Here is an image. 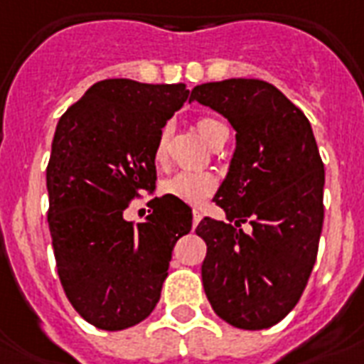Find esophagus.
<instances>
[{
    "instance_id": "esophagus-1",
    "label": "esophagus",
    "mask_w": 364,
    "mask_h": 364,
    "mask_svg": "<svg viewBox=\"0 0 364 364\" xmlns=\"http://www.w3.org/2000/svg\"><path fill=\"white\" fill-rule=\"evenodd\" d=\"M202 219V213L198 212V210H193V227H196L198 223H200Z\"/></svg>"
}]
</instances>
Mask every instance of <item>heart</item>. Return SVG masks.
<instances>
[{"label": "heart", "mask_w": 364, "mask_h": 364, "mask_svg": "<svg viewBox=\"0 0 364 364\" xmlns=\"http://www.w3.org/2000/svg\"><path fill=\"white\" fill-rule=\"evenodd\" d=\"M219 127H223V124L212 120V118H202L198 120V132L208 143L212 141ZM168 133L170 127H164L160 137L156 143V160H164L166 156V141H168ZM215 188V177L208 171H191L183 170L177 171L168 179H164L162 191L168 196H173L177 200L187 202V204H202L208 196L213 193Z\"/></svg>", "instance_id": "1"}]
</instances>
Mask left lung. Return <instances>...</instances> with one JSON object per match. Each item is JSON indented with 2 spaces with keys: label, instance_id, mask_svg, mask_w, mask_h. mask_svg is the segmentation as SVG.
Returning <instances> with one entry per match:
<instances>
[{
  "label": "left lung",
  "instance_id": "1",
  "mask_svg": "<svg viewBox=\"0 0 364 364\" xmlns=\"http://www.w3.org/2000/svg\"><path fill=\"white\" fill-rule=\"evenodd\" d=\"M193 101L237 132L229 171L213 196L229 221L204 218L196 227L208 246L204 292L225 323L269 328L296 307L317 259L324 166L311 124L263 80L202 83L191 91ZM246 218L250 233L236 229Z\"/></svg>",
  "mask_w": 364,
  "mask_h": 364
}]
</instances>
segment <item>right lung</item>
<instances>
[{
    "label": "right lung",
    "instance_id": "obj_1",
    "mask_svg": "<svg viewBox=\"0 0 364 364\" xmlns=\"http://www.w3.org/2000/svg\"><path fill=\"white\" fill-rule=\"evenodd\" d=\"M187 97L185 83L102 80L57 124L47 223L66 298L97 328L124 330L151 315L173 246L193 227L191 206L168 194L137 225L124 218L137 191L156 187L158 137Z\"/></svg>",
    "mask_w": 364,
    "mask_h": 364
}]
</instances>
